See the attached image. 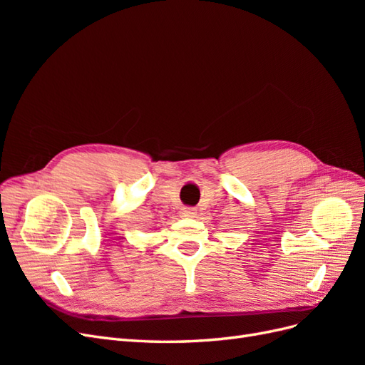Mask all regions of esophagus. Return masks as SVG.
I'll return each mask as SVG.
<instances>
[{
	"mask_svg": "<svg viewBox=\"0 0 365 365\" xmlns=\"http://www.w3.org/2000/svg\"><path fill=\"white\" fill-rule=\"evenodd\" d=\"M196 215V210L192 207H184L181 208V216L182 217H193Z\"/></svg>",
	"mask_w": 365,
	"mask_h": 365,
	"instance_id": "34e87169",
	"label": "esophagus"
}]
</instances>
